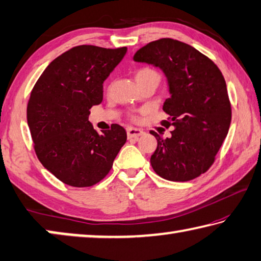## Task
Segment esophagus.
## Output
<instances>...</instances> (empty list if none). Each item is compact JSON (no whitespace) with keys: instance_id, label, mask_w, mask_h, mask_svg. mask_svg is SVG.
<instances>
[{"instance_id":"esophagus-1","label":"esophagus","mask_w":261,"mask_h":261,"mask_svg":"<svg viewBox=\"0 0 261 261\" xmlns=\"http://www.w3.org/2000/svg\"><path fill=\"white\" fill-rule=\"evenodd\" d=\"M126 134H127V138L131 139V138H137V137L144 135V131L140 129H137V127L130 126L126 129Z\"/></svg>"}]
</instances>
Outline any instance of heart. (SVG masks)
I'll use <instances>...</instances> for the list:
<instances>
[{
  "mask_svg": "<svg viewBox=\"0 0 261 261\" xmlns=\"http://www.w3.org/2000/svg\"><path fill=\"white\" fill-rule=\"evenodd\" d=\"M135 78L137 83H139L141 81H148V79H154V81L159 82L160 74L152 68H140L135 72ZM132 120H138V117L132 116Z\"/></svg>",
  "mask_w": 261,
  "mask_h": 261,
  "instance_id": "obj_1",
  "label": "heart"
}]
</instances>
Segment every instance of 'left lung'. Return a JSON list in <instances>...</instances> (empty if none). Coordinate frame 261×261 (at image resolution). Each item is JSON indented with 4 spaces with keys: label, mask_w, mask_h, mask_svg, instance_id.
<instances>
[{
    "label": "left lung",
    "mask_w": 261,
    "mask_h": 261,
    "mask_svg": "<svg viewBox=\"0 0 261 261\" xmlns=\"http://www.w3.org/2000/svg\"><path fill=\"white\" fill-rule=\"evenodd\" d=\"M137 62L154 64L165 72L171 96L163 103L174 126L169 138L149 131L158 140L151 165L162 178L187 182L206 173L227 137L231 105L226 81L213 61L196 48L163 38L136 53Z\"/></svg>",
    "instance_id": "1"
}]
</instances>
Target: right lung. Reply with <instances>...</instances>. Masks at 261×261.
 Wrapping results in <instances>:
<instances>
[{
    "label": "right lung",
    "instance_id": "right-lung-1",
    "mask_svg": "<svg viewBox=\"0 0 261 261\" xmlns=\"http://www.w3.org/2000/svg\"><path fill=\"white\" fill-rule=\"evenodd\" d=\"M125 53L126 47H73L48 65L31 92L28 124L35 154L70 187L102 180L125 144L123 126L112 124L99 135L88 122L92 106L102 101L103 82Z\"/></svg>",
    "mask_w": 261,
    "mask_h": 261
}]
</instances>
